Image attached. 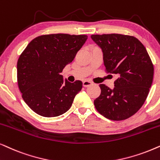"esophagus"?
Instances as JSON below:
<instances>
[{
  "label": "esophagus",
  "mask_w": 160,
  "mask_h": 160,
  "mask_svg": "<svg viewBox=\"0 0 160 160\" xmlns=\"http://www.w3.org/2000/svg\"><path fill=\"white\" fill-rule=\"evenodd\" d=\"M92 83L91 82H89V81H84V82H83V86L84 87V88H88V87L90 86V85H92Z\"/></svg>",
  "instance_id": "obj_1"
}]
</instances>
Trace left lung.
I'll list each match as a JSON object with an SVG mask.
<instances>
[{"label":"left lung","instance_id":"obj_1","mask_svg":"<svg viewBox=\"0 0 160 160\" xmlns=\"http://www.w3.org/2000/svg\"><path fill=\"white\" fill-rule=\"evenodd\" d=\"M91 38L103 51L108 73L116 74L113 90L100 84L95 109L112 121H123L134 115L146 101L153 77V65L146 48L133 36L93 34Z\"/></svg>","mask_w":160,"mask_h":160}]
</instances>
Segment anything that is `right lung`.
I'll return each instance as SVG.
<instances>
[{
	"instance_id": "right-lung-1",
	"label": "right lung",
	"mask_w": 160,
	"mask_h": 160,
	"mask_svg": "<svg viewBox=\"0 0 160 160\" xmlns=\"http://www.w3.org/2000/svg\"><path fill=\"white\" fill-rule=\"evenodd\" d=\"M87 35L53 34L32 39L17 65L22 98L34 112L57 117L66 112L82 88V82L70 83L60 75L86 42Z\"/></svg>"
}]
</instances>
